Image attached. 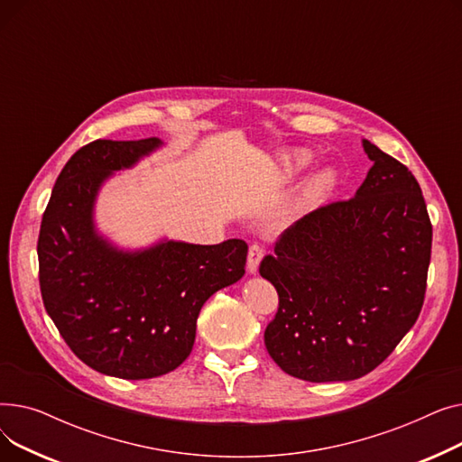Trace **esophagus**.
<instances>
[{
  "instance_id": "34e87169",
  "label": "esophagus",
  "mask_w": 462,
  "mask_h": 462,
  "mask_svg": "<svg viewBox=\"0 0 462 462\" xmlns=\"http://www.w3.org/2000/svg\"><path fill=\"white\" fill-rule=\"evenodd\" d=\"M262 256H263V247L258 245V244L251 245L249 258H247V270H249V273H258V265H260Z\"/></svg>"
}]
</instances>
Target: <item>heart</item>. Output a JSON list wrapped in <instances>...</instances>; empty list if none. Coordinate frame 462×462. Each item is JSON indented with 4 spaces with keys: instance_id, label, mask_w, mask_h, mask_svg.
I'll return each instance as SVG.
<instances>
[{
    "instance_id": "b5f03b06",
    "label": "heart",
    "mask_w": 462,
    "mask_h": 462,
    "mask_svg": "<svg viewBox=\"0 0 462 462\" xmlns=\"http://www.w3.org/2000/svg\"><path fill=\"white\" fill-rule=\"evenodd\" d=\"M310 161V153L309 152H296L292 155H286L284 157V172L286 174H292L301 170L303 166H307ZM335 178L328 170H322V172H317L312 178H309V181L303 185L301 189V197H300V204L301 206H310V204H317L320 202L326 194L333 189Z\"/></svg>"
}]
</instances>
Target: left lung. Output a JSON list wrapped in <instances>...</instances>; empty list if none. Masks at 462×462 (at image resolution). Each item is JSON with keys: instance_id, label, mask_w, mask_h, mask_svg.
<instances>
[{"instance_id": "left-lung-1", "label": "left lung", "mask_w": 462, "mask_h": 462, "mask_svg": "<svg viewBox=\"0 0 462 462\" xmlns=\"http://www.w3.org/2000/svg\"><path fill=\"white\" fill-rule=\"evenodd\" d=\"M373 161L354 199L286 228L260 275L279 294L263 343L307 382L365 376L416 324L427 290L432 225L410 170L369 140Z\"/></svg>"}]
</instances>
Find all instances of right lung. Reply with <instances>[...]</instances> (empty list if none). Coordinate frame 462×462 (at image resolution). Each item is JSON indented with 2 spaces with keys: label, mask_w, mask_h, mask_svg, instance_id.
<instances>
[{
  "label": "right lung",
  "mask_w": 462,
  "mask_h": 462,
  "mask_svg": "<svg viewBox=\"0 0 462 462\" xmlns=\"http://www.w3.org/2000/svg\"><path fill=\"white\" fill-rule=\"evenodd\" d=\"M159 145V138L86 143L58 176L37 241L42 303L63 341L88 367L125 380L181 365L202 305L245 275L249 251L244 239H228L124 253L95 234L101 183Z\"/></svg>",
  "instance_id": "1"
}]
</instances>
